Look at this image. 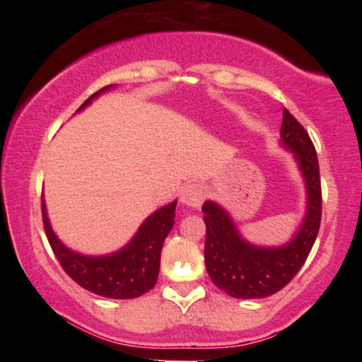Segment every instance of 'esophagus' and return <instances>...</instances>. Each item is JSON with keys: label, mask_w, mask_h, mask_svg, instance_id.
<instances>
[{"label": "esophagus", "mask_w": 362, "mask_h": 362, "mask_svg": "<svg viewBox=\"0 0 362 362\" xmlns=\"http://www.w3.org/2000/svg\"><path fill=\"white\" fill-rule=\"evenodd\" d=\"M180 201L189 207H199L204 201V189L201 184H187L180 190Z\"/></svg>", "instance_id": "34e87169"}]
</instances>
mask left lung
<instances>
[{"mask_svg": "<svg viewBox=\"0 0 362 362\" xmlns=\"http://www.w3.org/2000/svg\"><path fill=\"white\" fill-rule=\"evenodd\" d=\"M281 146L293 153L306 190V211L293 238L264 247L240 233L231 214L214 201L202 206L206 223V269L211 281L233 298H267L284 288L305 264L317 240L322 219L318 158L308 132L288 109L282 112Z\"/></svg>", "mask_w": 362, "mask_h": 362, "instance_id": "1", "label": "left lung"}]
</instances>
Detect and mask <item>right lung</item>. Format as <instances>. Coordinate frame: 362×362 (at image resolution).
<instances>
[{
  "mask_svg": "<svg viewBox=\"0 0 362 362\" xmlns=\"http://www.w3.org/2000/svg\"><path fill=\"white\" fill-rule=\"evenodd\" d=\"M110 88H115V86L109 85L91 95L76 112H81L95 98ZM175 207L177 201H173L156 209L144 219L136 235L122 248H119L117 252L105 253V255H85L66 247L54 233L44 199L42 218L45 235H47L52 252L56 253L64 272L74 282L98 296L132 300L148 293L156 284L161 247L175 224Z\"/></svg>",
  "mask_w": 362,
  "mask_h": 362,
  "instance_id": "1",
  "label": "right lung"
}]
</instances>
